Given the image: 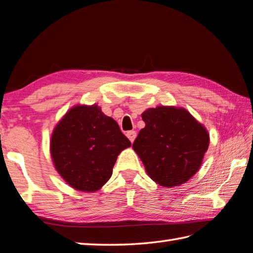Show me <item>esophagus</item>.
<instances>
[{
	"label": "esophagus",
	"mask_w": 253,
	"mask_h": 253,
	"mask_svg": "<svg viewBox=\"0 0 253 253\" xmlns=\"http://www.w3.org/2000/svg\"><path fill=\"white\" fill-rule=\"evenodd\" d=\"M127 137H128V139H129V141L133 143L134 141H135V138H136V131L135 130H129V131H127Z\"/></svg>",
	"instance_id": "1"
}]
</instances>
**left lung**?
<instances>
[{"label":"left lung","instance_id":"1","mask_svg":"<svg viewBox=\"0 0 253 253\" xmlns=\"http://www.w3.org/2000/svg\"><path fill=\"white\" fill-rule=\"evenodd\" d=\"M145 127L133 144L150 178L163 187L187 182L210 145L206 128L183 108L159 106L142 114Z\"/></svg>","mask_w":253,"mask_h":253}]
</instances>
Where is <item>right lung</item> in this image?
Segmentation results:
<instances>
[{
  "label": "right lung",
  "mask_w": 253,
  "mask_h": 253,
  "mask_svg": "<svg viewBox=\"0 0 253 253\" xmlns=\"http://www.w3.org/2000/svg\"><path fill=\"white\" fill-rule=\"evenodd\" d=\"M131 145L118 124L97 105H78L54 128L50 154L55 169L74 189L99 190L112 174L117 156Z\"/></svg>",
  "instance_id": "add662e5"
}]
</instances>
